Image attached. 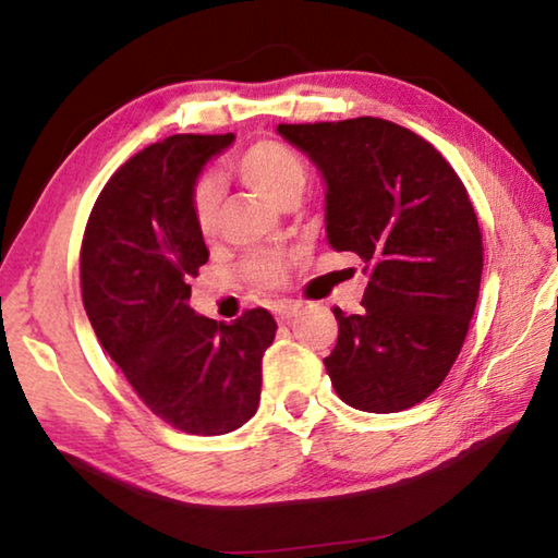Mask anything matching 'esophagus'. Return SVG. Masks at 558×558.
Returning a JSON list of instances; mask_svg holds the SVG:
<instances>
[{"mask_svg": "<svg viewBox=\"0 0 558 558\" xmlns=\"http://www.w3.org/2000/svg\"><path fill=\"white\" fill-rule=\"evenodd\" d=\"M272 310H276V315H278V319H282V323H286V319H292L298 315V310H300V305L298 302H290V300H282V302H276V305H272Z\"/></svg>", "mask_w": 558, "mask_h": 558, "instance_id": "1", "label": "esophagus"}]
</instances>
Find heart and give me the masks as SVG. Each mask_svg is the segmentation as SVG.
<instances>
[{"label":"heart","mask_w":558,"mask_h":558,"mask_svg":"<svg viewBox=\"0 0 558 558\" xmlns=\"http://www.w3.org/2000/svg\"><path fill=\"white\" fill-rule=\"evenodd\" d=\"M235 172L260 194L280 206L300 202L310 184V167L295 147L280 140H258L235 157ZM221 186L216 177L202 174L189 186V216L204 239L219 229ZM243 272L260 286H278L286 276V258L278 251H256L243 260Z\"/></svg>","instance_id":"1"}]
</instances>
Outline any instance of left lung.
<instances>
[{"instance_id": "left-lung-1", "label": "left lung", "mask_w": 558, "mask_h": 558, "mask_svg": "<svg viewBox=\"0 0 558 558\" xmlns=\"http://www.w3.org/2000/svg\"><path fill=\"white\" fill-rule=\"evenodd\" d=\"M278 132L325 177L329 245L369 272L362 313L332 310L335 391L359 411L411 409L446 381L477 305L483 233L468 189L436 147L389 120Z\"/></svg>"}]
</instances>
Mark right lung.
<instances>
[{
  "instance_id": "1",
  "label": "right lung",
  "mask_w": 558,
  "mask_h": 558,
  "mask_svg": "<svg viewBox=\"0 0 558 558\" xmlns=\"http://www.w3.org/2000/svg\"><path fill=\"white\" fill-rule=\"evenodd\" d=\"M233 143L172 135L130 157L102 186L81 245L83 307L132 389L177 430L223 436L258 409L260 364L276 339L266 307L231 325L189 307L209 260L189 216V186Z\"/></svg>"
}]
</instances>
